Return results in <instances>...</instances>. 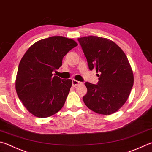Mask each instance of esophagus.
Returning <instances> with one entry per match:
<instances>
[{"mask_svg":"<svg viewBox=\"0 0 152 152\" xmlns=\"http://www.w3.org/2000/svg\"><path fill=\"white\" fill-rule=\"evenodd\" d=\"M82 83L80 82H79V81H77V80H72V86L74 87H75V86H78V85H80V84H81Z\"/></svg>","mask_w":152,"mask_h":152,"instance_id":"34e87169","label":"esophagus"}]
</instances>
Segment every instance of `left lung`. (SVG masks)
Segmentation results:
<instances>
[{"instance_id": "8db88e82", "label": "left lung", "mask_w": 152, "mask_h": 152, "mask_svg": "<svg viewBox=\"0 0 152 152\" xmlns=\"http://www.w3.org/2000/svg\"><path fill=\"white\" fill-rule=\"evenodd\" d=\"M90 70L96 69L97 84L85 82L83 97L88 108L110 115L126 103L134 85V74L124 51L111 40L94 36L78 38Z\"/></svg>"}]
</instances>
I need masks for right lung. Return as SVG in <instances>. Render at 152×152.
<instances>
[{
  "instance_id": "obj_1",
  "label": "right lung",
  "mask_w": 152,
  "mask_h": 152,
  "mask_svg": "<svg viewBox=\"0 0 152 152\" xmlns=\"http://www.w3.org/2000/svg\"><path fill=\"white\" fill-rule=\"evenodd\" d=\"M78 46L75 41L60 36L37 41L19 63L15 87L24 107L38 118H47L64 106L72 84L52 72L62 66V59Z\"/></svg>"
}]
</instances>
